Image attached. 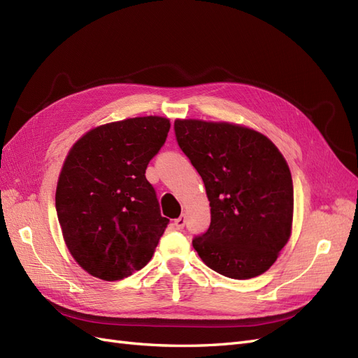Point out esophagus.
Returning a JSON list of instances; mask_svg holds the SVG:
<instances>
[{
    "mask_svg": "<svg viewBox=\"0 0 358 358\" xmlns=\"http://www.w3.org/2000/svg\"><path fill=\"white\" fill-rule=\"evenodd\" d=\"M185 224H187V216L185 215H180L178 220H175V225H176L178 230H182L183 227H185Z\"/></svg>",
    "mask_w": 358,
    "mask_h": 358,
    "instance_id": "1",
    "label": "esophagus"
}]
</instances>
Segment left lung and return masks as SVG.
<instances>
[{"mask_svg":"<svg viewBox=\"0 0 358 358\" xmlns=\"http://www.w3.org/2000/svg\"><path fill=\"white\" fill-rule=\"evenodd\" d=\"M179 148L210 201L208 231L192 239L203 263L231 279L270 268L291 236V171L264 134L230 122L176 119Z\"/></svg>","mask_w":358,"mask_h":358,"instance_id":"left-lung-1","label":"left lung"}]
</instances>
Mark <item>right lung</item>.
<instances>
[{
    "label": "right lung",
    "mask_w": 358,
    "mask_h": 358,
    "mask_svg": "<svg viewBox=\"0 0 358 358\" xmlns=\"http://www.w3.org/2000/svg\"><path fill=\"white\" fill-rule=\"evenodd\" d=\"M170 121L129 117L92 128L73 145L57 185L64 241L83 270L121 280L152 258L169 220L145 173Z\"/></svg>",
    "instance_id": "add662e5"
}]
</instances>
